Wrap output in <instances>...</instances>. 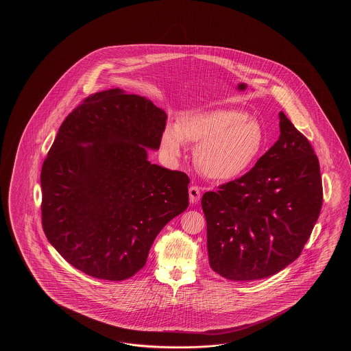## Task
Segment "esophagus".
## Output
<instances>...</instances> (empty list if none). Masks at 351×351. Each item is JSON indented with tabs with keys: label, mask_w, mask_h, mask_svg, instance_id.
Instances as JSON below:
<instances>
[{
	"label": "esophagus",
	"mask_w": 351,
	"mask_h": 351,
	"mask_svg": "<svg viewBox=\"0 0 351 351\" xmlns=\"http://www.w3.org/2000/svg\"><path fill=\"white\" fill-rule=\"evenodd\" d=\"M201 198V189L197 186L189 188V202L191 203H197Z\"/></svg>",
	"instance_id": "34e87169"
}]
</instances>
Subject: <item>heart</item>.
Segmentation results:
<instances>
[{
    "instance_id": "heart-1",
    "label": "heart",
    "mask_w": 351,
    "mask_h": 351,
    "mask_svg": "<svg viewBox=\"0 0 351 351\" xmlns=\"http://www.w3.org/2000/svg\"><path fill=\"white\" fill-rule=\"evenodd\" d=\"M183 142L197 145L194 160L206 177L227 182L243 176L261 153L265 135L261 124L246 112L233 109L186 114L168 125L162 144L179 156Z\"/></svg>"
}]
</instances>
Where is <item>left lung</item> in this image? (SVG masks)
Listing matches in <instances>:
<instances>
[{
  "label": "left lung",
  "mask_w": 351,
  "mask_h": 351,
  "mask_svg": "<svg viewBox=\"0 0 351 351\" xmlns=\"http://www.w3.org/2000/svg\"><path fill=\"white\" fill-rule=\"evenodd\" d=\"M280 132L250 172L202 197L209 265L232 281L265 278L289 266L320 215L319 159L282 112Z\"/></svg>",
  "instance_id": "obj_1"
}]
</instances>
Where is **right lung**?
I'll return each instance as SVG.
<instances>
[{
    "instance_id": "obj_1",
    "label": "right lung",
    "mask_w": 351,
    "mask_h": 351,
    "mask_svg": "<svg viewBox=\"0 0 351 351\" xmlns=\"http://www.w3.org/2000/svg\"><path fill=\"white\" fill-rule=\"evenodd\" d=\"M165 121L149 99L120 89L84 99L62 121L41 169V219L75 269L108 281L134 276L158 233L186 210V173L148 160Z\"/></svg>"
}]
</instances>
